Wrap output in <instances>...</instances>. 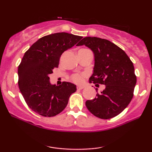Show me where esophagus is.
Here are the masks:
<instances>
[{
	"label": "esophagus",
	"instance_id": "obj_1",
	"mask_svg": "<svg viewBox=\"0 0 152 152\" xmlns=\"http://www.w3.org/2000/svg\"><path fill=\"white\" fill-rule=\"evenodd\" d=\"M84 88V86H78L77 87V90H82V89H83Z\"/></svg>",
	"mask_w": 152,
	"mask_h": 152
}]
</instances>
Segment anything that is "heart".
Wrapping results in <instances>:
<instances>
[{
	"mask_svg": "<svg viewBox=\"0 0 152 152\" xmlns=\"http://www.w3.org/2000/svg\"><path fill=\"white\" fill-rule=\"evenodd\" d=\"M72 80L76 83H82L83 81V77L82 75L79 74H75L72 76Z\"/></svg>",
	"mask_w": 152,
	"mask_h": 152,
	"instance_id": "heart-1",
	"label": "heart"
}]
</instances>
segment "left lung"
<instances>
[{"label": "left lung", "instance_id": "1", "mask_svg": "<svg viewBox=\"0 0 152 152\" xmlns=\"http://www.w3.org/2000/svg\"><path fill=\"white\" fill-rule=\"evenodd\" d=\"M83 45L95 56L94 70L89 82L105 85L96 97L86 102V106L96 117L110 119L123 111L133 98L136 84L134 64L123 50L107 39L84 37L77 44Z\"/></svg>", "mask_w": 152, "mask_h": 152}]
</instances>
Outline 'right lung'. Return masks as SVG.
<instances>
[{
    "label": "right lung",
    "mask_w": 152,
    "mask_h": 152,
    "mask_svg": "<svg viewBox=\"0 0 152 152\" xmlns=\"http://www.w3.org/2000/svg\"><path fill=\"white\" fill-rule=\"evenodd\" d=\"M82 37L58 32L43 37L26 52L18 68V87L29 107L39 115L53 117L68 104L76 86L63 82L52 85L49 75L57 68L61 55Z\"/></svg>",
    "instance_id": "right-lung-1"
}]
</instances>
